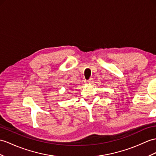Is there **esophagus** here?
<instances>
[{"label": "esophagus", "instance_id": "obj_1", "mask_svg": "<svg viewBox=\"0 0 156 156\" xmlns=\"http://www.w3.org/2000/svg\"><path fill=\"white\" fill-rule=\"evenodd\" d=\"M87 82H88V83H89V84H93L94 81H93V78H90L89 79L88 81H87Z\"/></svg>", "mask_w": 156, "mask_h": 156}]
</instances>
